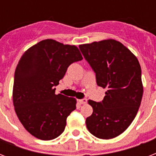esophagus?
<instances>
[{"instance_id": "1", "label": "esophagus", "mask_w": 156, "mask_h": 156, "mask_svg": "<svg viewBox=\"0 0 156 156\" xmlns=\"http://www.w3.org/2000/svg\"><path fill=\"white\" fill-rule=\"evenodd\" d=\"M78 102L80 103L81 104H86L87 102V99H83V100H78Z\"/></svg>"}]
</instances>
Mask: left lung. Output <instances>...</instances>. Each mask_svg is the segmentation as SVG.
I'll return each mask as SVG.
<instances>
[{
    "label": "left lung",
    "instance_id": "left-lung-1",
    "mask_svg": "<svg viewBox=\"0 0 156 156\" xmlns=\"http://www.w3.org/2000/svg\"><path fill=\"white\" fill-rule=\"evenodd\" d=\"M96 76L106 89L102 102L88 100L93 112L86 119L88 130L96 138L111 139L122 133L137 115L143 85L140 64L135 55L112 39L79 45Z\"/></svg>",
    "mask_w": 156,
    "mask_h": 156
}]
</instances>
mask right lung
Listing matches in <instances>:
<instances>
[{
    "instance_id": "1",
    "label": "right lung",
    "mask_w": 156,
    "mask_h": 156,
    "mask_svg": "<svg viewBox=\"0 0 156 156\" xmlns=\"http://www.w3.org/2000/svg\"><path fill=\"white\" fill-rule=\"evenodd\" d=\"M83 60L78 48L48 39L28 48L14 73L13 104L23 127L35 138L52 140L65 130L75 98L55 94L69 65Z\"/></svg>"
}]
</instances>
